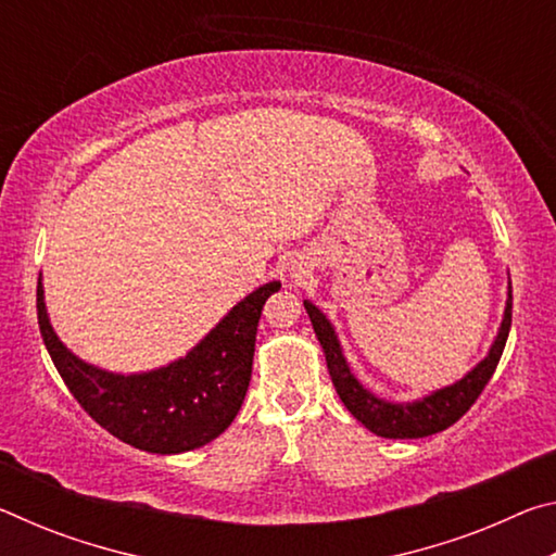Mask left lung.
Returning a JSON list of instances; mask_svg holds the SVG:
<instances>
[{
	"mask_svg": "<svg viewBox=\"0 0 556 556\" xmlns=\"http://www.w3.org/2000/svg\"><path fill=\"white\" fill-rule=\"evenodd\" d=\"M304 308L312 326L316 331L318 343L324 348L328 372H331L333 388L338 397L348 407V412L361 421L365 429H370L372 434L384 439H421L439 434V431L448 429L454 421H458L470 409L478 397H481L488 380L493 378V372L501 363V355L505 351L507 333H510L513 324V287H507V301H505V314L501 331H497L491 351L476 365L473 370L466 372L464 378L456 380L448 388H441L437 392L427 394V397L414 400V402H388L380 400L378 394L365 390L357 382L355 375L348 365L341 341H338L336 328L324 316L321 308L312 301H304Z\"/></svg>",
	"mask_w": 556,
	"mask_h": 556,
	"instance_id": "left-lung-1",
	"label": "left lung"
}]
</instances>
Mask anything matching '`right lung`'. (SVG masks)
Returning a JSON list of instances; mask_svg holds the SVG:
<instances>
[{
    "mask_svg": "<svg viewBox=\"0 0 556 556\" xmlns=\"http://www.w3.org/2000/svg\"><path fill=\"white\" fill-rule=\"evenodd\" d=\"M279 287L262 285L184 357L135 375L96 368L61 343L46 312L41 277L36 312L55 370L102 429L149 454H184L211 444L238 417L252 378L262 306Z\"/></svg>",
    "mask_w": 556,
    "mask_h": 556,
    "instance_id": "add662e5",
    "label": "right lung"
}]
</instances>
